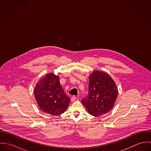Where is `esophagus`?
<instances>
[{"label": "esophagus", "mask_w": 151, "mask_h": 151, "mask_svg": "<svg viewBox=\"0 0 151 151\" xmlns=\"http://www.w3.org/2000/svg\"><path fill=\"white\" fill-rule=\"evenodd\" d=\"M76 99H77L76 96H73L71 97V102H74V101L76 100Z\"/></svg>", "instance_id": "obj_1"}]
</instances>
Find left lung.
<instances>
[{"label": "left lung", "instance_id": "obj_1", "mask_svg": "<svg viewBox=\"0 0 151 151\" xmlns=\"http://www.w3.org/2000/svg\"><path fill=\"white\" fill-rule=\"evenodd\" d=\"M118 90L113 79L105 72L94 71L89 77L88 93L81 101L88 113L99 116L113 108Z\"/></svg>", "mask_w": 151, "mask_h": 151}]
</instances>
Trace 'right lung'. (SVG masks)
Segmentation results:
<instances>
[{
    "label": "right lung",
    "mask_w": 151,
    "mask_h": 151,
    "mask_svg": "<svg viewBox=\"0 0 151 151\" xmlns=\"http://www.w3.org/2000/svg\"><path fill=\"white\" fill-rule=\"evenodd\" d=\"M35 99L43 112L52 115L64 113L70 102L59 81L53 73L46 74L37 84L34 89Z\"/></svg>",
    "instance_id": "obj_1"
}]
</instances>
